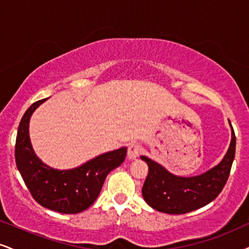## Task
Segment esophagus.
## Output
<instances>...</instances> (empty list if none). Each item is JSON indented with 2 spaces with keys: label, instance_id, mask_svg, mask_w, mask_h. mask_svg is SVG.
Masks as SVG:
<instances>
[{
  "label": "esophagus",
  "instance_id": "34e87169",
  "mask_svg": "<svg viewBox=\"0 0 249 249\" xmlns=\"http://www.w3.org/2000/svg\"><path fill=\"white\" fill-rule=\"evenodd\" d=\"M141 153V145L137 143H131L128 146V158L129 159H135L139 157Z\"/></svg>",
  "mask_w": 249,
  "mask_h": 249
}]
</instances>
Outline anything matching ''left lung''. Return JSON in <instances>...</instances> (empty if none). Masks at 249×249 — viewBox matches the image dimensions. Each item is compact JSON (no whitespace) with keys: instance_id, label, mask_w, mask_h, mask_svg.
Returning <instances> with one entry per match:
<instances>
[{"instance_id":"8db88e82","label":"left lung","mask_w":249,"mask_h":249,"mask_svg":"<svg viewBox=\"0 0 249 249\" xmlns=\"http://www.w3.org/2000/svg\"><path fill=\"white\" fill-rule=\"evenodd\" d=\"M231 124V122H230ZM235 153V135L228 153L217 166L197 177L182 178L167 172L146 157H141L149 166L142 188L143 197L153 209L171 214L187 213L209 204L222 192L231 172Z\"/></svg>"}]
</instances>
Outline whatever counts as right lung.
<instances>
[{"instance_id":"1","label":"right lung","mask_w":249,"mask_h":249,"mask_svg":"<svg viewBox=\"0 0 249 249\" xmlns=\"http://www.w3.org/2000/svg\"><path fill=\"white\" fill-rule=\"evenodd\" d=\"M45 100L33 103L20 120L15 145L17 167L32 197L40 205L61 213H78L93 204L107 174L124 162L127 149L104 153L69 171L46 166L33 152L29 137L31 115Z\"/></svg>"}]
</instances>
